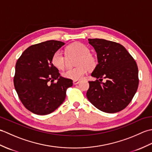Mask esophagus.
Instances as JSON below:
<instances>
[{
	"label": "esophagus",
	"mask_w": 152,
	"mask_h": 152,
	"mask_svg": "<svg viewBox=\"0 0 152 152\" xmlns=\"http://www.w3.org/2000/svg\"><path fill=\"white\" fill-rule=\"evenodd\" d=\"M80 80H73V83L74 85H76V84H78L80 83Z\"/></svg>",
	"instance_id": "obj_1"
}]
</instances>
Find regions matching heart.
I'll return each instance as SVG.
<instances>
[{
    "label": "heart",
    "mask_w": 152,
    "mask_h": 152,
    "mask_svg": "<svg viewBox=\"0 0 152 152\" xmlns=\"http://www.w3.org/2000/svg\"><path fill=\"white\" fill-rule=\"evenodd\" d=\"M67 56H78L76 66L74 69H67L63 72L64 78L74 80H81L88 72V70H94L97 65V59L90 53V49L86 44L81 42H75L70 44L66 48ZM53 65L59 69H64L66 65L67 57L61 50H57L51 57Z\"/></svg>",
    "instance_id": "1"
}]
</instances>
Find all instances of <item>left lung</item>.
<instances>
[{
    "label": "left lung",
    "instance_id": "1",
    "mask_svg": "<svg viewBox=\"0 0 152 152\" xmlns=\"http://www.w3.org/2000/svg\"><path fill=\"white\" fill-rule=\"evenodd\" d=\"M97 53L98 64L91 74L87 91L89 101L100 110L115 113L125 108L136 93L139 80L136 61L120 44L104 39H89ZM106 78L105 83L100 80Z\"/></svg>",
    "mask_w": 152,
    "mask_h": 152
}]
</instances>
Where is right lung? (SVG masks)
Wrapping results in <instances>:
<instances>
[{
  "mask_svg": "<svg viewBox=\"0 0 152 152\" xmlns=\"http://www.w3.org/2000/svg\"><path fill=\"white\" fill-rule=\"evenodd\" d=\"M64 44L53 40L32 45L16 62L15 91L25 107L35 114L46 115L56 110L65 99L67 88L73 84L72 80L60 76L51 63L53 53Z\"/></svg>",
  "mask_w": 152,
  "mask_h": 152,
  "instance_id": "right-lung-1",
  "label": "right lung"
}]
</instances>
